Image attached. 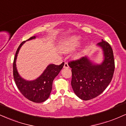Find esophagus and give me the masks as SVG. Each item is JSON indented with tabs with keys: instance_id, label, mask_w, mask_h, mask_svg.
<instances>
[{
	"instance_id": "34e87169",
	"label": "esophagus",
	"mask_w": 126,
	"mask_h": 126,
	"mask_svg": "<svg viewBox=\"0 0 126 126\" xmlns=\"http://www.w3.org/2000/svg\"><path fill=\"white\" fill-rule=\"evenodd\" d=\"M63 67H64V69H68L69 68V65H68V63L67 62H65Z\"/></svg>"
}]
</instances>
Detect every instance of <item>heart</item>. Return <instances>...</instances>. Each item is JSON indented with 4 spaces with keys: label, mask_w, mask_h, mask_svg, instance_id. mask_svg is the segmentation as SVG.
<instances>
[{
    "label": "heart",
    "mask_w": 126,
    "mask_h": 126,
    "mask_svg": "<svg viewBox=\"0 0 126 126\" xmlns=\"http://www.w3.org/2000/svg\"><path fill=\"white\" fill-rule=\"evenodd\" d=\"M80 42H81L80 36H72L63 40L60 44L59 48L62 52H69V51L73 50L77 47L79 46ZM81 56V53L80 52H76L75 54V56L76 58H79Z\"/></svg>",
    "instance_id": "b5f03b06"
}]
</instances>
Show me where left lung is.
Here are the masks:
<instances>
[{
  "instance_id": "left-lung-1",
  "label": "left lung",
  "mask_w": 126,
  "mask_h": 126,
  "mask_svg": "<svg viewBox=\"0 0 126 126\" xmlns=\"http://www.w3.org/2000/svg\"><path fill=\"white\" fill-rule=\"evenodd\" d=\"M101 40L97 44L103 54L100 64L94 63L87 56L69 63L72 68L73 90L83 100L92 99L102 93L113 78L115 68L113 50L107 42Z\"/></svg>"
}]
</instances>
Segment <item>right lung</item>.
Listing matches in <instances>:
<instances>
[{
	"label": "right lung",
	"mask_w": 126,
	"mask_h": 126,
	"mask_svg": "<svg viewBox=\"0 0 126 126\" xmlns=\"http://www.w3.org/2000/svg\"><path fill=\"white\" fill-rule=\"evenodd\" d=\"M36 38V36H32L26 41ZM25 42L26 41H24L19 45L15 54L13 64L15 81L20 92L26 98L34 103H42L49 97L52 90L53 81L62 69L64 63L63 62L60 65L48 64L42 75L35 80L24 79L17 72L16 62L20 49Z\"/></svg>",
	"instance_id": "right-lung-1"
}]
</instances>
